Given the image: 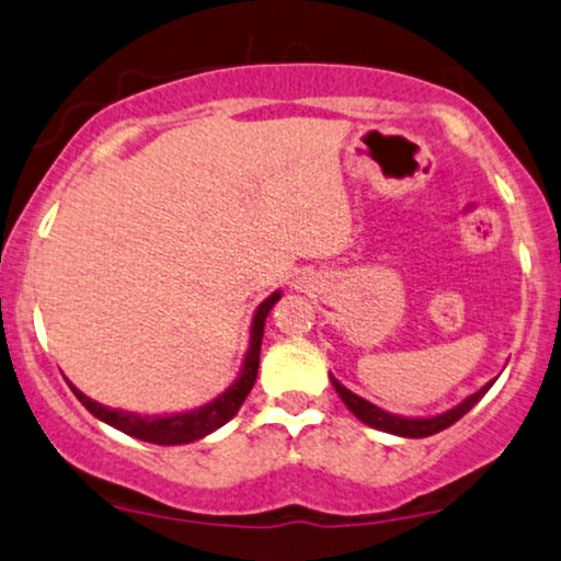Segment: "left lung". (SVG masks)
I'll list each match as a JSON object with an SVG mask.
<instances>
[{"mask_svg": "<svg viewBox=\"0 0 561 561\" xmlns=\"http://www.w3.org/2000/svg\"><path fill=\"white\" fill-rule=\"evenodd\" d=\"M330 381H332L334 391L340 394V399L345 402L347 410H351L355 417L360 420V423H366L368 427H376V431L399 435V438H427V435L446 431V427L454 425L456 420H461L463 414H467L471 407H474L479 399H482L486 391H490L494 378H492V381H486L482 389L474 391V394H469L467 399H463V402H458L456 407H450V410H446V412L431 414V417H404V414L387 412V410H381V407H376L374 402H368V399L353 394V391L345 389L343 383H340L332 374H330Z\"/></svg>", "mask_w": 561, "mask_h": 561, "instance_id": "left-lung-1", "label": "left lung"}]
</instances>
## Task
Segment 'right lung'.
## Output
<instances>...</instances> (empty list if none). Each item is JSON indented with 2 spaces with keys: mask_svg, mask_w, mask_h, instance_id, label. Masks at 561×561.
<instances>
[{
  "mask_svg": "<svg viewBox=\"0 0 561 561\" xmlns=\"http://www.w3.org/2000/svg\"><path fill=\"white\" fill-rule=\"evenodd\" d=\"M280 290H273L271 296L254 309L252 324H250V345H247L242 368L234 378V383H229V389H224L221 394L210 402L193 407V410L183 412H170V414H138L128 410H115V407H105L94 402L79 391L75 383H69V389L75 391V397L82 402L90 414L98 420H103L115 431L130 435V438L157 443V446H183V443L201 440L218 431L221 425H227L231 417L239 412V407L250 394L254 387V378H257V366H260V345H263V332H265V319L271 314V309L280 301Z\"/></svg>",
  "mask_w": 561,
  "mask_h": 561,
  "instance_id": "right-lung-1",
  "label": "right lung"
}]
</instances>
